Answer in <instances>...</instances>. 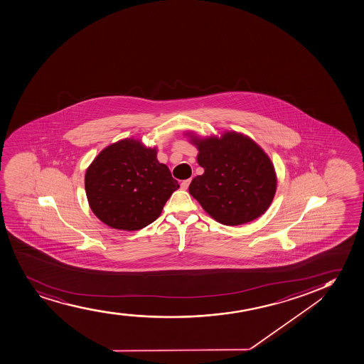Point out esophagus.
<instances>
[{"instance_id": "1", "label": "esophagus", "mask_w": 364, "mask_h": 364, "mask_svg": "<svg viewBox=\"0 0 364 364\" xmlns=\"http://www.w3.org/2000/svg\"><path fill=\"white\" fill-rule=\"evenodd\" d=\"M190 183H191V179L184 180V181H181V184H180V186H181V188H183V190H188V185H190Z\"/></svg>"}]
</instances>
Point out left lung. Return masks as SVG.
Returning <instances> with one entry per match:
<instances>
[{"instance_id":"1","label":"left lung","mask_w":364,"mask_h":364,"mask_svg":"<svg viewBox=\"0 0 364 364\" xmlns=\"http://www.w3.org/2000/svg\"><path fill=\"white\" fill-rule=\"evenodd\" d=\"M186 135L197 147V162L205 169L192 179L188 192L214 220L236 226L255 220L267 210L276 193L277 176L262 147L235 131L220 136H200L193 132Z\"/></svg>"}]
</instances>
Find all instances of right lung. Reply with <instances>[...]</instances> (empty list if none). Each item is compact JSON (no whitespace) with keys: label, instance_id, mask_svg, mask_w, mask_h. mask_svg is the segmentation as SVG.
<instances>
[{"label":"right lung","instance_id":"right-lung-1","mask_svg":"<svg viewBox=\"0 0 364 364\" xmlns=\"http://www.w3.org/2000/svg\"><path fill=\"white\" fill-rule=\"evenodd\" d=\"M92 212L112 229L135 231L151 224L179 184L159 164L157 147L126 138L93 159L85 176Z\"/></svg>","mask_w":364,"mask_h":364}]
</instances>
